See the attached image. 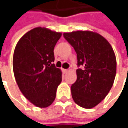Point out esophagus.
I'll return each instance as SVG.
<instances>
[{"label": "esophagus", "instance_id": "1", "mask_svg": "<svg viewBox=\"0 0 128 128\" xmlns=\"http://www.w3.org/2000/svg\"><path fill=\"white\" fill-rule=\"evenodd\" d=\"M62 71L63 73H66L68 71V69H62Z\"/></svg>", "mask_w": 128, "mask_h": 128}]
</instances>
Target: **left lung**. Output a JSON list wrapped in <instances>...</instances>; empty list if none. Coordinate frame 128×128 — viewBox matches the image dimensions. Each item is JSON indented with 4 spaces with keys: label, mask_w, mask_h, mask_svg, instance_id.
<instances>
[{
    "label": "left lung",
    "mask_w": 128,
    "mask_h": 128,
    "mask_svg": "<svg viewBox=\"0 0 128 128\" xmlns=\"http://www.w3.org/2000/svg\"><path fill=\"white\" fill-rule=\"evenodd\" d=\"M77 54V80L71 86L75 102L92 108L102 100L113 85L116 58L110 44L100 34L91 31L63 33Z\"/></svg>",
    "instance_id": "left-lung-1"
}]
</instances>
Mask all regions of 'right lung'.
<instances>
[{"label": "right lung", "instance_id": "right-lung-1", "mask_svg": "<svg viewBox=\"0 0 128 128\" xmlns=\"http://www.w3.org/2000/svg\"><path fill=\"white\" fill-rule=\"evenodd\" d=\"M60 36V32L36 28L19 40L14 50L12 67L19 89L39 108L51 105L62 81L61 71L53 63V50Z\"/></svg>", "mask_w": 128, "mask_h": 128}]
</instances>
